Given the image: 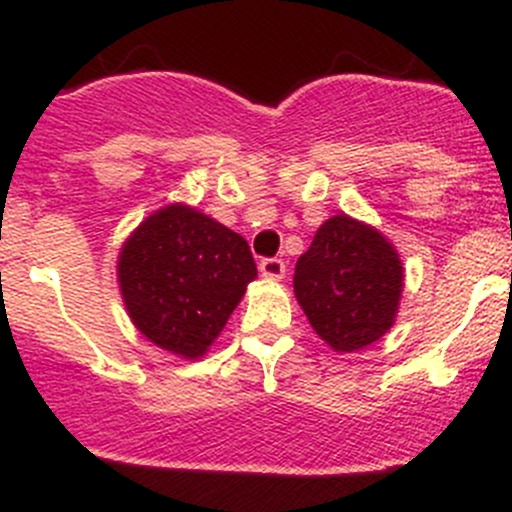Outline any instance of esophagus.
I'll return each instance as SVG.
<instances>
[{
  "label": "esophagus",
  "instance_id": "1",
  "mask_svg": "<svg viewBox=\"0 0 512 512\" xmlns=\"http://www.w3.org/2000/svg\"><path fill=\"white\" fill-rule=\"evenodd\" d=\"M285 270L287 265L280 257H265V260L260 262V272L265 280H282V277H285Z\"/></svg>",
  "mask_w": 512,
  "mask_h": 512
}]
</instances>
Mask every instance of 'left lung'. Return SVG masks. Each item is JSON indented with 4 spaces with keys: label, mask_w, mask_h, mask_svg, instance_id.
<instances>
[{
    "label": "left lung",
    "mask_w": 512,
    "mask_h": 512,
    "mask_svg": "<svg viewBox=\"0 0 512 512\" xmlns=\"http://www.w3.org/2000/svg\"><path fill=\"white\" fill-rule=\"evenodd\" d=\"M404 267L371 225L334 215L294 267V297L334 352H356L394 327Z\"/></svg>",
    "instance_id": "obj_1"
}]
</instances>
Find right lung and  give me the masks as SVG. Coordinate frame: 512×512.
Segmentation results:
<instances>
[{
    "label": "right lung",
    "instance_id": "1",
    "mask_svg": "<svg viewBox=\"0 0 512 512\" xmlns=\"http://www.w3.org/2000/svg\"><path fill=\"white\" fill-rule=\"evenodd\" d=\"M255 277L245 237L183 203L148 215L118 255L128 317L183 359L208 352Z\"/></svg>",
    "mask_w": 512,
    "mask_h": 512
}]
</instances>
